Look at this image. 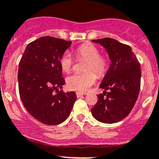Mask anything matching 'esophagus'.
<instances>
[{"mask_svg":"<svg viewBox=\"0 0 159 159\" xmlns=\"http://www.w3.org/2000/svg\"><path fill=\"white\" fill-rule=\"evenodd\" d=\"M83 95H84V94L81 93V92H76V95H77V97H78V98H79V97L82 96Z\"/></svg>","mask_w":159,"mask_h":159,"instance_id":"34e87169","label":"esophagus"}]
</instances>
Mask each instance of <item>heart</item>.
<instances>
[{"mask_svg": "<svg viewBox=\"0 0 159 159\" xmlns=\"http://www.w3.org/2000/svg\"><path fill=\"white\" fill-rule=\"evenodd\" d=\"M75 54L78 59L87 61L84 66V74H73L67 78V88L70 90L78 92H85L93 85L96 81V76L101 77L105 75L108 67V61L100 55L99 50L95 46L84 44L75 50ZM60 66L63 71L69 72L73 66V58L69 52H65L60 58Z\"/></svg>", "mask_w": 159, "mask_h": 159, "instance_id": "b5f03b06", "label": "heart"}]
</instances>
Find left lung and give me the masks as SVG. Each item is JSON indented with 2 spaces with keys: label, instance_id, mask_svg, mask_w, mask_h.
Here are the masks:
<instances>
[{
  "label": "left lung",
  "instance_id": "1",
  "mask_svg": "<svg viewBox=\"0 0 159 159\" xmlns=\"http://www.w3.org/2000/svg\"><path fill=\"white\" fill-rule=\"evenodd\" d=\"M92 42L106 49L112 63L99 85L105 91L97 95L98 101L91 111L99 122L114 124L129 115L138 99L141 89V64L130 46L112 38Z\"/></svg>",
  "mask_w": 159,
  "mask_h": 159
}]
</instances>
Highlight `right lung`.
Returning <instances> with one entry per match:
<instances>
[{
    "instance_id": "right-lung-1",
    "label": "right lung",
    "mask_w": 159,
    "mask_h": 159,
    "mask_svg": "<svg viewBox=\"0 0 159 159\" xmlns=\"http://www.w3.org/2000/svg\"><path fill=\"white\" fill-rule=\"evenodd\" d=\"M71 42L43 36L28 44L18 67L20 98L27 112L47 125H58L69 116L77 96L64 92L60 58ZM56 90V93L54 91Z\"/></svg>"
}]
</instances>
